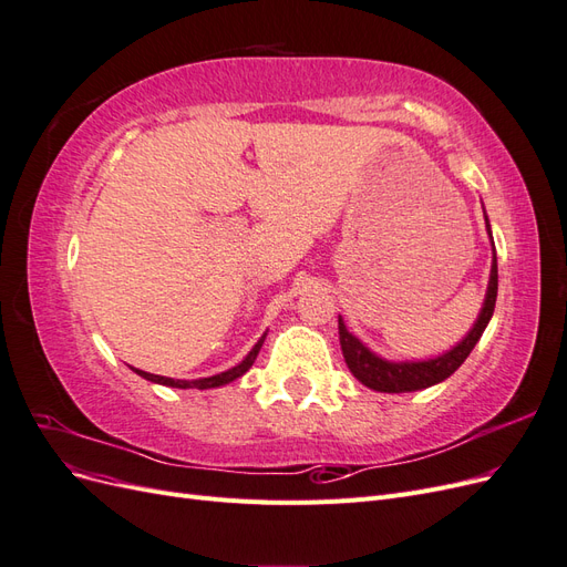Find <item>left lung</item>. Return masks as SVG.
<instances>
[{
  "label": "left lung",
  "mask_w": 567,
  "mask_h": 567,
  "mask_svg": "<svg viewBox=\"0 0 567 567\" xmlns=\"http://www.w3.org/2000/svg\"><path fill=\"white\" fill-rule=\"evenodd\" d=\"M487 231H489V221H487ZM496 286H499V274H496V255H494L485 307H483V312H480L473 331L463 338L454 350H450L447 354H442L437 359H431V362H411V364L409 362H404V364L385 362V359L369 352L362 342H359L346 329V321L338 319L340 348H342V357H346L348 369L354 373L357 381H362L367 388L379 390V392H414V390L431 388L444 379H450V375L463 362H466V357L473 352L475 342L480 340V336H483V331H485V326L489 323V317L494 312V302H496Z\"/></svg>",
  "instance_id": "obj_1"
}]
</instances>
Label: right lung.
Masks as SVG:
<instances>
[{
	"mask_svg": "<svg viewBox=\"0 0 567 567\" xmlns=\"http://www.w3.org/2000/svg\"><path fill=\"white\" fill-rule=\"evenodd\" d=\"M262 342H265V338L257 340V346L250 350V354L244 359L241 364L234 367V369H229V371H225V373L210 375V379H200V381H175V379H165V375H153V373H146V371H140V369H134V371L140 373L142 379H146V381L161 383V385H169V388H198V390H205V388H217V385L231 383L234 379H238V375H244V373H246V371L252 367V362H255L257 352H260V348H262Z\"/></svg>",
	"mask_w": 567,
	"mask_h": 567,
	"instance_id": "1",
	"label": "right lung"
}]
</instances>
